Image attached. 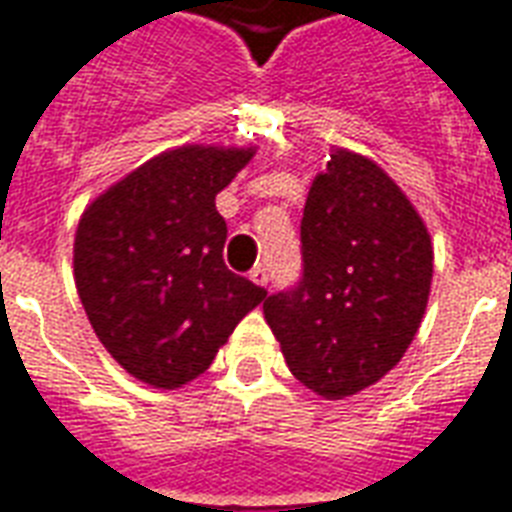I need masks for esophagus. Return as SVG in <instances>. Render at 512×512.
<instances>
[{"mask_svg": "<svg viewBox=\"0 0 512 512\" xmlns=\"http://www.w3.org/2000/svg\"><path fill=\"white\" fill-rule=\"evenodd\" d=\"M251 281L256 283V286H267V283H270V275H267V267H264V264H256V267H253Z\"/></svg>", "mask_w": 512, "mask_h": 512, "instance_id": "obj_1", "label": "esophagus"}]
</instances>
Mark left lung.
<instances>
[{"mask_svg":"<svg viewBox=\"0 0 512 512\" xmlns=\"http://www.w3.org/2000/svg\"><path fill=\"white\" fill-rule=\"evenodd\" d=\"M300 251V281L264 300V319L308 390L360 393L404 357L423 322L431 237L393 179L338 149L313 179Z\"/></svg>","mask_w":512,"mask_h":512,"instance_id":"left-lung-1","label":"left lung"}]
</instances>
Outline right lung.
Instances as JSON below:
<instances>
[{
	"label": "right lung",
	"mask_w": 512,
	"mask_h": 512,
	"mask_svg": "<svg viewBox=\"0 0 512 512\" xmlns=\"http://www.w3.org/2000/svg\"><path fill=\"white\" fill-rule=\"evenodd\" d=\"M251 149L182 147L106 190L78 223L73 267L92 330L128 374L174 390L204 374L267 289L223 261L215 196Z\"/></svg>",
	"instance_id": "obj_1"
}]
</instances>
